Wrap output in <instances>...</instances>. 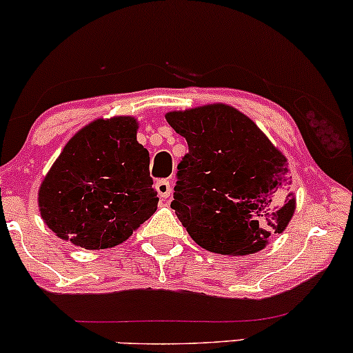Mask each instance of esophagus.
I'll list each match as a JSON object with an SVG mask.
<instances>
[{
	"label": "esophagus",
	"mask_w": 353,
	"mask_h": 353,
	"mask_svg": "<svg viewBox=\"0 0 353 353\" xmlns=\"http://www.w3.org/2000/svg\"><path fill=\"white\" fill-rule=\"evenodd\" d=\"M156 189H157V194H159V196L163 197V199H168V197L171 196V192H172V185H171V182H169L168 179L157 181L156 182Z\"/></svg>",
	"instance_id": "1"
}]
</instances>
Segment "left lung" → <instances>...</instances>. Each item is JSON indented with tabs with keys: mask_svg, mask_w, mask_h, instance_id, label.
Masks as SVG:
<instances>
[{
	"mask_svg": "<svg viewBox=\"0 0 353 353\" xmlns=\"http://www.w3.org/2000/svg\"><path fill=\"white\" fill-rule=\"evenodd\" d=\"M165 119L189 145L177 164L171 208L197 244L247 255L285 230L295 210L287 159L249 117L210 104Z\"/></svg>",
	"mask_w": 353,
	"mask_h": 353,
	"instance_id": "left-lung-1",
	"label": "left lung"
}]
</instances>
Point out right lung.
<instances>
[{
	"label": "right lung",
	"mask_w": 353,
	"mask_h": 353,
	"mask_svg": "<svg viewBox=\"0 0 353 353\" xmlns=\"http://www.w3.org/2000/svg\"><path fill=\"white\" fill-rule=\"evenodd\" d=\"M131 116L96 119L64 145L39 188L43 221L88 250L114 247L156 212L149 152Z\"/></svg>",
	"instance_id": "add662e5"
}]
</instances>
